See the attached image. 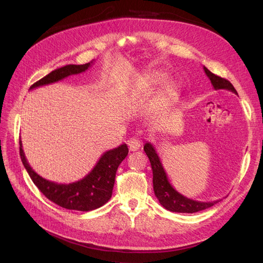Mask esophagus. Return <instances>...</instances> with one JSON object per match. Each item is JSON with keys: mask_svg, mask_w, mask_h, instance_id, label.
Listing matches in <instances>:
<instances>
[{"mask_svg": "<svg viewBox=\"0 0 263 263\" xmlns=\"http://www.w3.org/2000/svg\"><path fill=\"white\" fill-rule=\"evenodd\" d=\"M127 145H128L129 151H137L141 147V141L137 137H132L127 140Z\"/></svg>", "mask_w": 263, "mask_h": 263, "instance_id": "34e87169", "label": "esophagus"}]
</instances>
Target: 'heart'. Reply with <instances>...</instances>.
<instances>
[{"mask_svg": "<svg viewBox=\"0 0 263 263\" xmlns=\"http://www.w3.org/2000/svg\"><path fill=\"white\" fill-rule=\"evenodd\" d=\"M164 79V74L161 72H158V71H150L148 72L142 81L147 84L150 85H156L158 83L162 82ZM179 93V86L176 82L169 81L163 84V86L160 89V92H159V99H158V104L159 105H165L169 104L174 99L177 98V95Z\"/></svg>", "mask_w": 263, "mask_h": 263, "instance_id": "obj_1", "label": "heart"}]
</instances>
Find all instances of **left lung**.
Wrapping results in <instances>:
<instances>
[{
  "instance_id": "obj_1",
  "label": "left lung",
  "mask_w": 263,
  "mask_h": 263,
  "mask_svg": "<svg viewBox=\"0 0 263 263\" xmlns=\"http://www.w3.org/2000/svg\"><path fill=\"white\" fill-rule=\"evenodd\" d=\"M206 76L209 77L210 81L215 90H228L237 94L234 85L224 78L215 76L211 71L204 67ZM144 150L149 158V161L153 169V183L155 195L157 196L159 203H160L165 210L176 213H196L211 208V206L218 203L221 200H216L213 202H200L194 201L179 193L178 191L172 186L166 173L163 169V165L160 161L155 146L151 142H146Z\"/></svg>"
}]
</instances>
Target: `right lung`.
I'll return each instance as SVG.
<instances>
[{
	"mask_svg": "<svg viewBox=\"0 0 263 263\" xmlns=\"http://www.w3.org/2000/svg\"><path fill=\"white\" fill-rule=\"evenodd\" d=\"M93 62L94 60L85 65H67L55 69L31 85L29 90L55 83L69 76L82 73L93 65ZM20 154L30 179L48 200L67 210L90 212L101 208L112 197L116 171L118 165L128 155V148L126 144H123L105 151L90 173L83 179L71 183H57L37 174L24 154L22 140H20Z\"/></svg>",
	"mask_w": 263,
	"mask_h": 263,
	"instance_id": "add662e5",
	"label": "right lung"
}]
</instances>
